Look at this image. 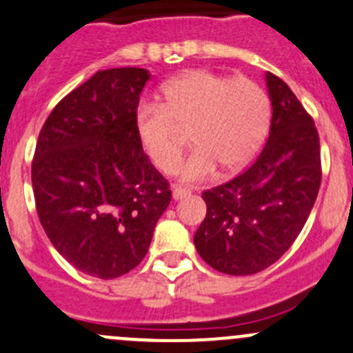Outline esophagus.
<instances>
[{"instance_id": "obj_1", "label": "esophagus", "mask_w": 353, "mask_h": 353, "mask_svg": "<svg viewBox=\"0 0 353 353\" xmlns=\"http://www.w3.org/2000/svg\"><path fill=\"white\" fill-rule=\"evenodd\" d=\"M191 191L186 190V188H179V186H174L172 190V198L174 200H183V198L190 196Z\"/></svg>"}]
</instances>
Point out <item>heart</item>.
<instances>
[{"instance_id": "heart-1", "label": "heart", "mask_w": 353, "mask_h": 353, "mask_svg": "<svg viewBox=\"0 0 353 353\" xmlns=\"http://www.w3.org/2000/svg\"><path fill=\"white\" fill-rule=\"evenodd\" d=\"M271 103L259 82L212 70H188L160 90V103L138 108L134 131L153 165L170 172L183 148L181 130L190 129L197 148L176 168L183 183H200L245 169L268 136Z\"/></svg>"}]
</instances>
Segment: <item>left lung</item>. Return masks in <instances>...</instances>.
Here are the masks:
<instances>
[{"mask_svg": "<svg viewBox=\"0 0 353 353\" xmlns=\"http://www.w3.org/2000/svg\"><path fill=\"white\" fill-rule=\"evenodd\" d=\"M272 119L255 162L229 183L203 191L207 215L194 234L215 271L248 276L268 269L300 234L321 186L319 134L288 84L265 74Z\"/></svg>", "mask_w": 353, "mask_h": 353, "instance_id": "obj_1", "label": "left lung"}]
</instances>
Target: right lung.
<instances>
[{
    "label": "right lung",
    "instance_id": "1",
    "mask_svg": "<svg viewBox=\"0 0 353 353\" xmlns=\"http://www.w3.org/2000/svg\"><path fill=\"white\" fill-rule=\"evenodd\" d=\"M150 72L100 70L44 122L32 160L41 225L77 271L114 279L145 259L172 193L134 131Z\"/></svg>",
    "mask_w": 353,
    "mask_h": 353
}]
</instances>
